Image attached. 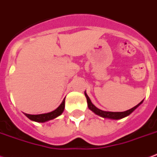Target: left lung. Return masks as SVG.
I'll list each match as a JSON object with an SVG mask.
<instances>
[{"instance_id":"left-lung-1","label":"left lung","mask_w":157,"mask_h":157,"mask_svg":"<svg viewBox=\"0 0 157 157\" xmlns=\"http://www.w3.org/2000/svg\"><path fill=\"white\" fill-rule=\"evenodd\" d=\"M85 95H86V97L87 100V105H88V108H89L92 111V112H94L96 115H99L100 117H102V118H109V119H114V120H118V119H121V118H124L127 116H128L129 114H131L133 111L137 109L138 106H139L142 103L140 102L138 105H137L136 106H134L133 108H132L130 109L127 111H124V112H110V111H104L101 110L100 109H98L97 107H95L93 104H92L91 100L89 98V96L87 95L86 92L85 91Z\"/></svg>"}]
</instances>
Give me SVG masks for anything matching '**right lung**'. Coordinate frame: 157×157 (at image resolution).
I'll return each instance as SVG.
<instances>
[{
	"label": "right lung",
	"mask_w": 157,
	"mask_h": 157,
	"mask_svg": "<svg viewBox=\"0 0 157 157\" xmlns=\"http://www.w3.org/2000/svg\"><path fill=\"white\" fill-rule=\"evenodd\" d=\"M64 109H65V99L63 100V102L61 103V105L55 110L52 111V112L46 113H41V114H28V113H25V115L33 122L45 123V122L54 119L57 117L61 115L63 113Z\"/></svg>",
	"instance_id": "right-lung-1"
}]
</instances>
